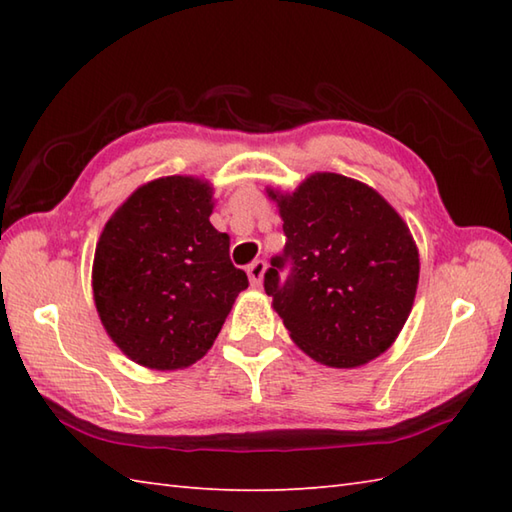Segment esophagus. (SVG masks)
<instances>
[{
	"mask_svg": "<svg viewBox=\"0 0 512 512\" xmlns=\"http://www.w3.org/2000/svg\"><path fill=\"white\" fill-rule=\"evenodd\" d=\"M264 273H266V262H264V259H257V262L250 264V266H248V279H250V284H253V286H262Z\"/></svg>",
	"mask_w": 512,
	"mask_h": 512,
	"instance_id": "34e87169",
	"label": "esophagus"
}]
</instances>
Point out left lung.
<instances>
[{"mask_svg": "<svg viewBox=\"0 0 512 512\" xmlns=\"http://www.w3.org/2000/svg\"><path fill=\"white\" fill-rule=\"evenodd\" d=\"M284 220L286 248L266 295L312 361L361 367L387 352L416 299L420 257L407 222L383 195L341 173L317 171L295 191L266 189ZM286 261L291 277L278 284Z\"/></svg>", "mask_w": 512, "mask_h": 512, "instance_id": "8db88e82", "label": "left lung"}]
</instances>
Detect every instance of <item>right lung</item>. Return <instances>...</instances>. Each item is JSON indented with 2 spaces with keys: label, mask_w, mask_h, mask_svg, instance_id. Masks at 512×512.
<instances>
[{
  "label": "right lung",
  "mask_w": 512,
  "mask_h": 512,
  "mask_svg": "<svg viewBox=\"0 0 512 512\" xmlns=\"http://www.w3.org/2000/svg\"><path fill=\"white\" fill-rule=\"evenodd\" d=\"M213 184L149 180L118 206L96 242L94 306L107 336L147 369H184L211 350L237 295L231 237L209 222Z\"/></svg>",
  "instance_id": "right-lung-1"
}]
</instances>
